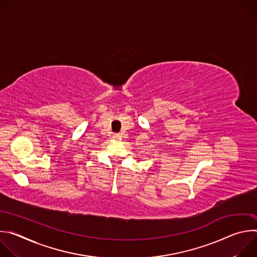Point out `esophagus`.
I'll list each match as a JSON object with an SVG mask.
<instances>
[{
	"mask_svg": "<svg viewBox=\"0 0 257 257\" xmlns=\"http://www.w3.org/2000/svg\"><path fill=\"white\" fill-rule=\"evenodd\" d=\"M113 138H114V139H120V138H121V135H120V134H114V135H113Z\"/></svg>",
	"mask_w": 257,
	"mask_h": 257,
	"instance_id": "34e87169",
	"label": "esophagus"
}]
</instances>
